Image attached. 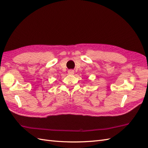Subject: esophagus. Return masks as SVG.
I'll list each match as a JSON object with an SVG mask.
<instances>
[{"label": "esophagus", "instance_id": "esophagus-1", "mask_svg": "<svg viewBox=\"0 0 148 148\" xmlns=\"http://www.w3.org/2000/svg\"><path fill=\"white\" fill-rule=\"evenodd\" d=\"M68 73L69 75H73L74 73V70H69L68 71Z\"/></svg>", "mask_w": 148, "mask_h": 148}]
</instances>
